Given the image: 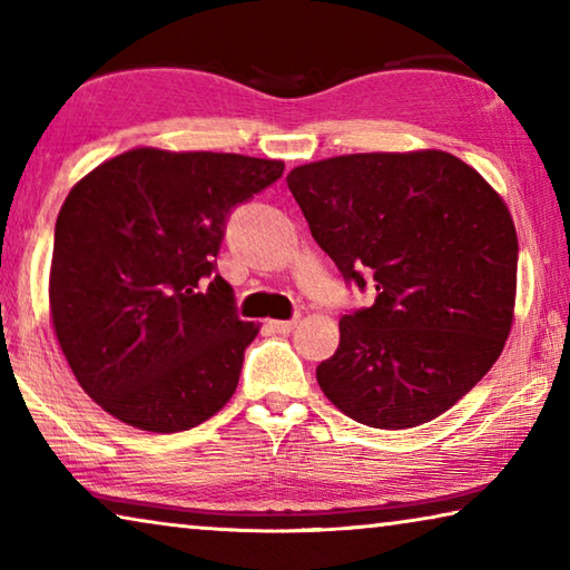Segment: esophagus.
Returning <instances> with one entry per match:
<instances>
[{
  "label": "esophagus",
  "mask_w": 570,
  "mask_h": 570,
  "mask_svg": "<svg viewBox=\"0 0 570 570\" xmlns=\"http://www.w3.org/2000/svg\"><path fill=\"white\" fill-rule=\"evenodd\" d=\"M296 326V320H274L268 322V330L276 332V334H288Z\"/></svg>",
  "instance_id": "esophagus-1"
}]
</instances>
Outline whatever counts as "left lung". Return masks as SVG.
Wrapping results in <instances>:
<instances>
[{
  "label": "left lung",
  "mask_w": 570,
  "mask_h": 570,
  "mask_svg": "<svg viewBox=\"0 0 570 570\" xmlns=\"http://www.w3.org/2000/svg\"><path fill=\"white\" fill-rule=\"evenodd\" d=\"M312 236L374 304L316 366L346 417L417 428L485 377L513 324L518 236L490 183L445 150L354 153L286 176Z\"/></svg>",
  "instance_id": "8db88e82"
}]
</instances>
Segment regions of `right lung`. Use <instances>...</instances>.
I'll list each match as a JSON object with an SVG mask.
<instances>
[{
    "label": "right lung",
    "instance_id": "obj_1",
    "mask_svg": "<svg viewBox=\"0 0 570 570\" xmlns=\"http://www.w3.org/2000/svg\"><path fill=\"white\" fill-rule=\"evenodd\" d=\"M282 160L135 148L65 198L50 314L80 387L148 432H183L234 397L258 324L216 274L226 220Z\"/></svg>",
    "mask_w": 570,
    "mask_h": 570
}]
</instances>
